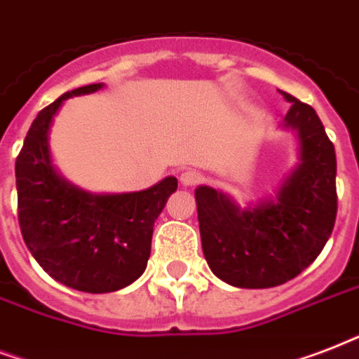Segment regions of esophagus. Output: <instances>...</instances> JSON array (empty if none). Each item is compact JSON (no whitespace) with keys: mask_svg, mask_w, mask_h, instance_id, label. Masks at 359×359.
<instances>
[{"mask_svg":"<svg viewBox=\"0 0 359 359\" xmlns=\"http://www.w3.org/2000/svg\"><path fill=\"white\" fill-rule=\"evenodd\" d=\"M180 182H182L183 187H194V185H198L202 182V174L198 170H185L182 172Z\"/></svg>","mask_w":359,"mask_h":359,"instance_id":"obj_1","label":"esophagus"}]
</instances>
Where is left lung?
<instances>
[{
  "instance_id": "1",
  "label": "left lung",
  "mask_w": 359,
  "mask_h": 359,
  "mask_svg": "<svg viewBox=\"0 0 359 359\" xmlns=\"http://www.w3.org/2000/svg\"><path fill=\"white\" fill-rule=\"evenodd\" d=\"M298 133L299 163L275 198L240 210L211 187L194 191L202 251L219 279L240 288H271L299 275L326 245L337 215V161L313 107L280 91Z\"/></svg>"
}]
</instances>
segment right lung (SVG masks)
Instances as JSON below:
<instances>
[{
    "instance_id": "1",
    "label": "right lung",
    "mask_w": 359,
    "mask_h": 359,
    "mask_svg": "<svg viewBox=\"0 0 359 359\" xmlns=\"http://www.w3.org/2000/svg\"><path fill=\"white\" fill-rule=\"evenodd\" d=\"M90 84L67 91L43 108L16 157L18 223L39 266L55 280L91 294L125 288L144 273L154 224L177 189L174 176L138 193L91 194L55 172L48 130L65 99L101 90Z\"/></svg>"
}]
</instances>
